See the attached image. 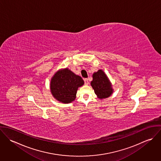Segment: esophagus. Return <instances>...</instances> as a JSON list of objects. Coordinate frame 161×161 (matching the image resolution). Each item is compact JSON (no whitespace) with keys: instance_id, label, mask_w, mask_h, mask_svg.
I'll use <instances>...</instances> for the list:
<instances>
[{"instance_id":"34e87169","label":"esophagus","mask_w":161,"mask_h":161,"mask_svg":"<svg viewBox=\"0 0 161 161\" xmlns=\"http://www.w3.org/2000/svg\"><path fill=\"white\" fill-rule=\"evenodd\" d=\"M84 84H85V85L89 84V80L87 79H84Z\"/></svg>"}]
</instances>
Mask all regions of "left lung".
<instances>
[{
	"label": "left lung",
	"instance_id": "1",
	"mask_svg": "<svg viewBox=\"0 0 161 161\" xmlns=\"http://www.w3.org/2000/svg\"><path fill=\"white\" fill-rule=\"evenodd\" d=\"M91 84L95 93L100 99L106 98L110 97L114 92L110 81L105 72L100 69L93 74Z\"/></svg>",
	"mask_w": 161,
	"mask_h": 161
}]
</instances>
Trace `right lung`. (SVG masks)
Segmentation results:
<instances>
[{
	"mask_svg": "<svg viewBox=\"0 0 161 161\" xmlns=\"http://www.w3.org/2000/svg\"><path fill=\"white\" fill-rule=\"evenodd\" d=\"M84 84L81 77L66 68L59 70L54 74L51 80L50 90L57 100L69 103L75 100L78 88Z\"/></svg>",
	"mask_w": 161,
	"mask_h": 161,
	"instance_id": "1",
	"label": "right lung"
}]
</instances>
